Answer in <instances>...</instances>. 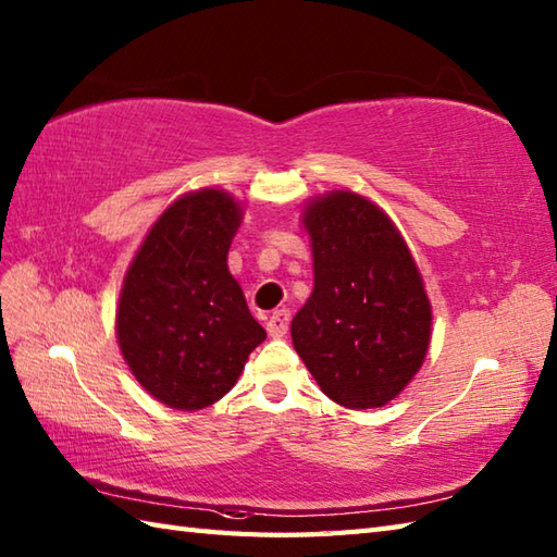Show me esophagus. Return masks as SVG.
I'll list each match as a JSON object with an SVG mask.
<instances>
[{"label": "esophagus", "instance_id": "1", "mask_svg": "<svg viewBox=\"0 0 557 557\" xmlns=\"http://www.w3.org/2000/svg\"><path fill=\"white\" fill-rule=\"evenodd\" d=\"M287 330H289V311L287 309L272 311L268 318V333L272 337H285Z\"/></svg>", "mask_w": 557, "mask_h": 557}]
</instances>
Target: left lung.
<instances>
[{
    "mask_svg": "<svg viewBox=\"0 0 557 557\" xmlns=\"http://www.w3.org/2000/svg\"><path fill=\"white\" fill-rule=\"evenodd\" d=\"M313 294L292 342L323 393L347 409L395 399L421 369L431 304L395 224L359 194L333 191L306 208Z\"/></svg>",
    "mask_w": 557,
    "mask_h": 557,
    "instance_id": "8db88e82",
    "label": "left lung"
}]
</instances>
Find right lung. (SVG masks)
I'll return each mask as SVG.
<instances>
[{"instance_id":"add662e5","label":"right lung","mask_w":557,"mask_h":557,"mask_svg":"<svg viewBox=\"0 0 557 557\" xmlns=\"http://www.w3.org/2000/svg\"><path fill=\"white\" fill-rule=\"evenodd\" d=\"M239 222V203L218 188L174 200L124 277L116 311L124 361L172 409L196 411L227 395L265 339L227 268Z\"/></svg>"}]
</instances>
